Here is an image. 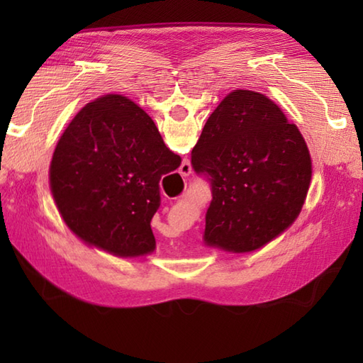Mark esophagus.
<instances>
[{
    "mask_svg": "<svg viewBox=\"0 0 363 363\" xmlns=\"http://www.w3.org/2000/svg\"><path fill=\"white\" fill-rule=\"evenodd\" d=\"M191 173V165H190V162H184V164L181 165V174L182 176H189Z\"/></svg>",
    "mask_w": 363,
    "mask_h": 363,
    "instance_id": "esophagus-1",
    "label": "esophagus"
}]
</instances>
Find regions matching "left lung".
Returning <instances> with one entry per match:
<instances>
[{"mask_svg": "<svg viewBox=\"0 0 363 363\" xmlns=\"http://www.w3.org/2000/svg\"><path fill=\"white\" fill-rule=\"evenodd\" d=\"M191 167L211 184L204 240L226 251L257 250L287 229L309 190L303 135L272 99L235 90L204 125Z\"/></svg>", "mask_w": 363, "mask_h": 363, "instance_id": "obj_1", "label": "left lung"}]
</instances>
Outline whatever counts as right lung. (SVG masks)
Returning a JSON list of instances; mask_svg holds the SVG:
<instances>
[{"label": "right lung", "instance_id": "right-lung-1", "mask_svg": "<svg viewBox=\"0 0 363 363\" xmlns=\"http://www.w3.org/2000/svg\"><path fill=\"white\" fill-rule=\"evenodd\" d=\"M179 164L148 113L126 96L106 95L82 107L60 137L51 194L84 242L143 256L156 248L151 220L160 206L159 182Z\"/></svg>", "mask_w": 363, "mask_h": 363}]
</instances>
